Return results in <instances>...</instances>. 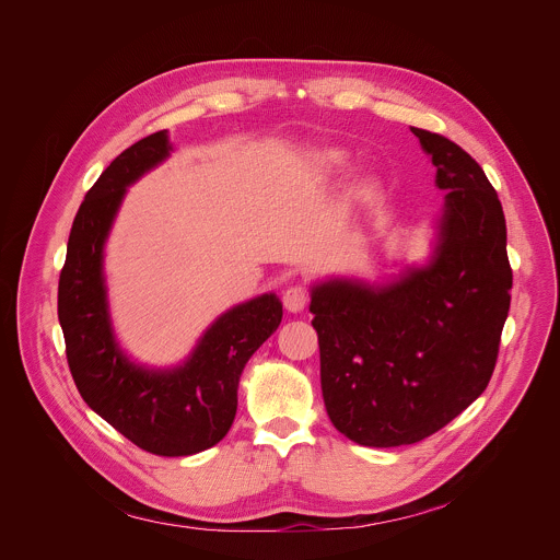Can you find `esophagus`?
<instances>
[{
    "mask_svg": "<svg viewBox=\"0 0 560 560\" xmlns=\"http://www.w3.org/2000/svg\"><path fill=\"white\" fill-rule=\"evenodd\" d=\"M283 305L288 312H301L307 305V290L303 285H290L283 292Z\"/></svg>",
    "mask_w": 560,
    "mask_h": 560,
    "instance_id": "esophagus-1",
    "label": "esophagus"
}]
</instances>
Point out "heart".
<instances>
[{
    "label": "heart",
    "mask_w": 560,
    "mask_h": 560,
    "mask_svg": "<svg viewBox=\"0 0 560 560\" xmlns=\"http://www.w3.org/2000/svg\"><path fill=\"white\" fill-rule=\"evenodd\" d=\"M322 162H324V166H341L343 154L339 150H326L322 154ZM368 190H370V186H359V188H354V197H363Z\"/></svg>",
    "instance_id": "b5f03b06"
}]
</instances>
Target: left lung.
Masks as SVG:
<instances>
[{"label": "left lung", "instance_id": "1", "mask_svg": "<svg viewBox=\"0 0 560 560\" xmlns=\"http://www.w3.org/2000/svg\"><path fill=\"white\" fill-rule=\"evenodd\" d=\"M445 190L428 266L370 285L312 288L332 425L368 447L428 439L488 387L510 312L505 214L483 168L443 135L412 128Z\"/></svg>", "mask_w": 560, "mask_h": 560}]
</instances>
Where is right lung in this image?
I'll use <instances>...</instances> for the list:
<instances>
[{"label":"right lung","mask_w":560,"mask_h":560,"mask_svg":"<svg viewBox=\"0 0 560 560\" xmlns=\"http://www.w3.org/2000/svg\"><path fill=\"white\" fill-rule=\"evenodd\" d=\"M168 130L126 148L79 206L57 314L74 385L91 410L137 447L156 456H188L217 445L236 415V387L248 359L279 328L277 294L238 303L206 330L184 365L148 370L132 363L113 335L104 244L126 188L171 154Z\"/></svg>","instance_id":"add662e5"}]
</instances>
